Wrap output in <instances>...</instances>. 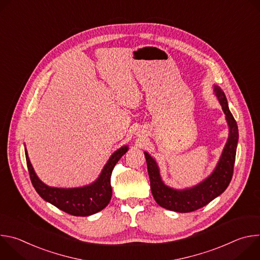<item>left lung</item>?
<instances>
[{
    "mask_svg": "<svg viewBox=\"0 0 260 260\" xmlns=\"http://www.w3.org/2000/svg\"><path fill=\"white\" fill-rule=\"evenodd\" d=\"M214 91L225 114L230 127V135L215 170L208 178L191 188H185L182 190L171 188L162 182L156 161L147 152H144L148 175L150 178L152 196L155 202L167 210L179 213H188L201 209L223 192L232 181L239 140V129L237 121L230 111L224 92L216 85L214 86Z\"/></svg>",
    "mask_w": 260,
    "mask_h": 260,
    "instance_id": "obj_1",
    "label": "left lung"
}]
</instances>
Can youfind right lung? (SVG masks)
Returning <instances> with one entry per match:
<instances>
[{
  "mask_svg": "<svg viewBox=\"0 0 260 260\" xmlns=\"http://www.w3.org/2000/svg\"><path fill=\"white\" fill-rule=\"evenodd\" d=\"M127 150V146L119 148L111 155L101 175L93 183L78 188H56L48 186L36 175L26 149L25 159L32 186L44 201L70 215L85 217L102 211L110 203L112 198L111 175L115 165Z\"/></svg>",
  "mask_w": 260,
  "mask_h": 260,
  "instance_id": "1",
  "label": "right lung"
}]
</instances>
